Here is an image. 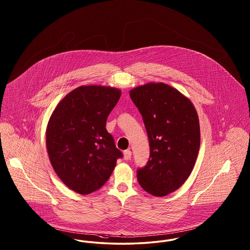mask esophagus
<instances>
[{
    "label": "esophagus",
    "instance_id": "1",
    "mask_svg": "<svg viewBox=\"0 0 250 250\" xmlns=\"http://www.w3.org/2000/svg\"><path fill=\"white\" fill-rule=\"evenodd\" d=\"M132 156V151L130 150H125L124 151V158L125 160H130Z\"/></svg>",
    "mask_w": 250,
    "mask_h": 250
}]
</instances>
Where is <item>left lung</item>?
Wrapping results in <instances>:
<instances>
[{"mask_svg":"<svg viewBox=\"0 0 250 250\" xmlns=\"http://www.w3.org/2000/svg\"><path fill=\"white\" fill-rule=\"evenodd\" d=\"M150 142V159L137 172L142 189L154 196L178 190L194 167L200 148V125L192 102L164 83L130 90Z\"/></svg>","mask_w":250,"mask_h":250,"instance_id":"1","label":"left lung"}]
</instances>
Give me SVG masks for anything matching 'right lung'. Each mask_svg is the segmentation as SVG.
I'll return each instance as SVG.
<instances>
[{
	"label": "right lung",
	"instance_id": "add662e5",
	"mask_svg": "<svg viewBox=\"0 0 250 250\" xmlns=\"http://www.w3.org/2000/svg\"><path fill=\"white\" fill-rule=\"evenodd\" d=\"M121 90L82 85L67 94L51 114L46 149L51 165L70 190L88 194L100 189L123 156L106 129Z\"/></svg>",
	"mask_w": 250,
	"mask_h": 250
}]
</instances>
